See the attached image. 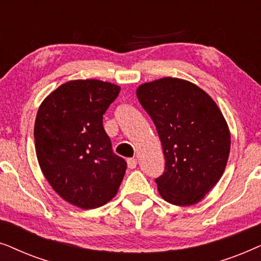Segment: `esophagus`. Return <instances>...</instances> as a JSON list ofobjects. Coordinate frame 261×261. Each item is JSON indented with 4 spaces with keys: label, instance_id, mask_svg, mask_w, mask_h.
<instances>
[{
    "label": "esophagus",
    "instance_id": "1",
    "mask_svg": "<svg viewBox=\"0 0 261 261\" xmlns=\"http://www.w3.org/2000/svg\"><path fill=\"white\" fill-rule=\"evenodd\" d=\"M127 165H128V167H129V169H135V167H137V165H138V160L135 158L127 159Z\"/></svg>",
    "mask_w": 261,
    "mask_h": 261
}]
</instances>
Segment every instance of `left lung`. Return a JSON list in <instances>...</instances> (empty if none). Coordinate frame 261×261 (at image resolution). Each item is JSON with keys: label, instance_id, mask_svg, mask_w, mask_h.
I'll return each mask as SVG.
<instances>
[{"label": "left lung", "instance_id": "left-lung-1", "mask_svg": "<svg viewBox=\"0 0 261 261\" xmlns=\"http://www.w3.org/2000/svg\"><path fill=\"white\" fill-rule=\"evenodd\" d=\"M137 96L158 132L165 171L158 191L174 205L198 203L222 177L230 133L214 99L191 82L165 77L141 84Z\"/></svg>", "mask_w": 261, "mask_h": 261}]
</instances>
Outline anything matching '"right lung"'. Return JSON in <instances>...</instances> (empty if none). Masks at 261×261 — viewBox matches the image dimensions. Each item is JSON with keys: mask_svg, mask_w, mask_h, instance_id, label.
I'll return each instance as SVG.
<instances>
[{"mask_svg": "<svg viewBox=\"0 0 261 261\" xmlns=\"http://www.w3.org/2000/svg\"><path fill=\"white\" fill-rule=\"evenodd\" d=\"M119 85L98 80L70 81L39 107L34 142L40 169L66 202L95 209L115 197L127 163L113 152L103 114Z\"/></svg>", "mask_w": 261, "mask_h": 261, "instance_id": "obj_1", "label": "right lung"}]
</instances>
